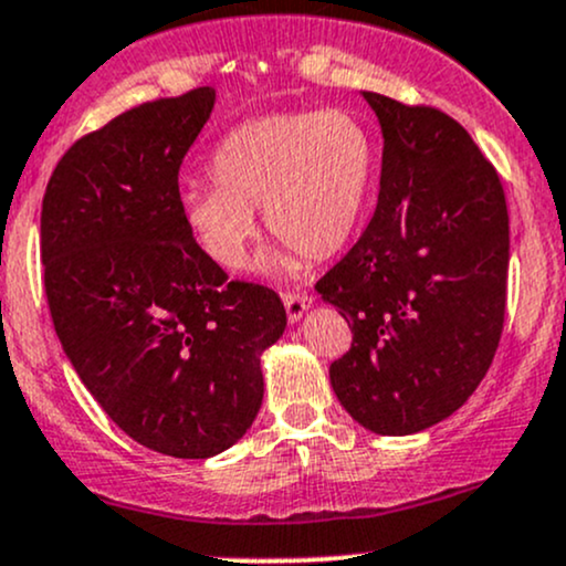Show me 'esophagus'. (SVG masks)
<instances>
[{
    "instance_id": "1",
    "label": "esophagus",
    "mask_w": 566,
    "mask_h": 566,
    "mask_svg": "<svg viewBox=\"0 0 566 566\" xmlns=\"http://www.w3.org/2000/svg\"><path fill=\"white\" fill-rule=\"evenodd\" d=\"M282 301H284V308H287L290 322H297L308 312V308H312V295L297 293V290H293V293H282Z\"/></svg>"
}]
</instances>
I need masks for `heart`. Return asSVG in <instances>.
<instances>
[{"label":"heart","instance_id":"b5f03b06","mask_svg":"<svg viewBox=\"0 0 566 566\" xmlns=\"http://www.w3.org/2000/svg\"><path fill=\"white\" fill-rule=\"evenodd\" d=\"M214 188L179 196L185 228L214 265L239 271L254 239V209L265 228L308 260L349 244L376 179L374 136L352 112L303 109L252 117L228 132L209 160ZM271 252L263 265H287Z\"/></svg>","mask_w":566,"mask_h":566}]
</instances>
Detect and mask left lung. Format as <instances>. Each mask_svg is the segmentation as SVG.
Returning a JSON list of instances; mask_svg holds the SVG:
<instances>
[{"label":"left lung","mask_w":566,"mask_h":566,"mask_svg":"<svg viewBox=\"0 0 566 566\" xmlns=\"http://www.w3.org/2000/svg\"><path fill=\"white\" fill-rule=\"evenodd\" d=\"M384 134L370 226L316 282L352 322L333 392L365 430L411 434L464 406L505 322V190L473 136L434 107L363 91Z\"/></svg>","instance_id":"1"}]
</instances>
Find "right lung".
Listing matches in <instances>:
<instances>
[{"label": "right lung", "mask_w": 566, "mask_h": 566, "mask_svg": "<svg viewBox=\"0 0 566 566\" xmlns=\"http://www.w3.org/2000/svg\"><path fill=\"white\" fill-rule=\"evenodd\" d=\"M214 88L139 104L77 139L42 198L51 316L80 381L158 454L231 449L263 402L260 354L287 327L279 295L231 282L179 214V166Z\"/></svg>", "instance_id": "right-lung-1"}]
</instances>
